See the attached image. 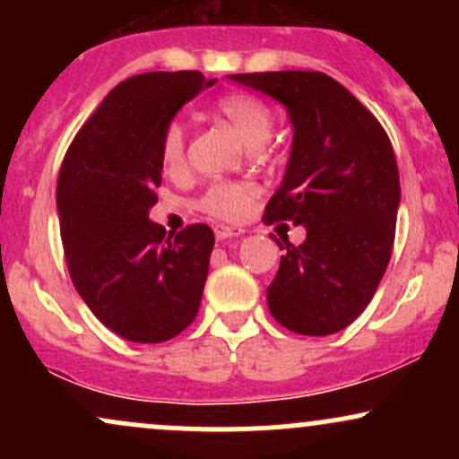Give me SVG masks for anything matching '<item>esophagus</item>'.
Masks as SVG:
<instances>
[{
	"label": "esophagus",
	"mask_w": 459,
	"mask_h": 459,
	"mask_svg": "<svg viewBox=\"0 0 459 459\" xmlns=\"http://www.w3.org/2000/svg\"><path fill=\"white\" fill-rule=\"evenodd\" d=\"M241 233H244V229H239V226H224V224L215 226V237H218L220 241L233 239V237H239Z\"/></svg>",
	"instance_id": "obj_1"
}]
</instances>
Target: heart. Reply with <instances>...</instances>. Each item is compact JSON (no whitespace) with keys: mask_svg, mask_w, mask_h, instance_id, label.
Listing matches in <instances>:
<instances>
[{"mask_svg":"<svg viewBox=\"0 0 459 459\" xmlns=\"http://www.w3.org/2000/svg\"><path fill=\"white\" fill-rule=\"evenodd\" d=\"M218 109L220 114L229 118V123L233 125L250 149L263 146L270 140L273 114L261 99L241 92L226 94L218 101ZM161 157L170 170H178L183 166V160H186V127L181 123H170L163 131ZM252 196H255V189L244 186V183L218 181L203 194L200 209L220 220H239L250 207Z\"/></svg>","mask_w":459,"mask_h":459,"instance_id":"heart-1","label":"heart"}]
</instances>
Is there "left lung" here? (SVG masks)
<instances>
[{"label": "left lung", "mask_w": 459, "mask_h": 459, "mask_svg": "<svg viewBox=\"0 0 459 459\" xmlns=\"http://www.w3.org/2000/svg\"><path fill=\"white\" fill-rule=\"evenodd\" d=\"M287 109L291 152L265 222L307 229L284 255L267 307L296 334L341 332L371 302L391 261L402 203L397 160L377 118L336 79L313 71L229 75Z\"/></svg>", "instance_id": "left-lung-1"}]
</instances>
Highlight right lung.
Segmentation results:
<instances>
[{"label": "right lung", "instance_id": "add662e5", "mask_svg": "<svg viewBox=\"0 0 459 459\" xmlns=\"http://www.w3.org/2000/svg\"><path fill=\"white\" fill-rule=\"evenodd\" d=\"M215 82L198 71L125 79L62 163L56 200L73 284L105 328L134 343H163L198 313L213 230L192 224L166 235L149 213L161 186L163 131Z\"/></svg>", "mask_w": 459, "mask_h": 459}]
</instances>
